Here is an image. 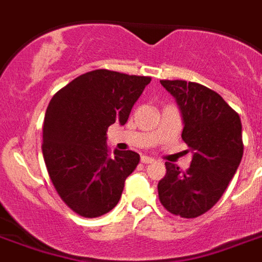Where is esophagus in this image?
<instances>
[{
    "label": "esophagus",
    "instance_id": "1",
    "mask_svg": "<svg viewBox=\"0 0 262 262\" xmlns=\"http://www.w3.org/2000/svg\"><path fill=\"white\" fill-rule=\"evenodd\" d=\"M141 163H144V164L155 163V159H152V158H148V156H141Z\"/></svg>",
    "mask_w": 262,
    "mask_h": 262
}]
</instances>
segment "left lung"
<instances>
[{
  "instance_id": "obj_1",
  "label": "left lung",
  "mask_w": 262,
  "mask_h": 262,
  "mask_svg": "<svg viewBox=\"0 0 262 262\" xmlns=\"http://www.w3.org/2000/svg\"><path fill=\"white\" fill-rule=\"evenodd\" d=\"M177 99L183 118L182 140L193 152L183 171L166 162L158 183L159 200L170 213L193 219L223 195L244 155L239 114L217 92L185 80H160Z\"/></svg>"
}]
</instances>
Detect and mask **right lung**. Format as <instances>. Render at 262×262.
<instances>
[{
	"instance_id": "obj_1",
	"label": "right lung",
	"mask_w": 262,
	"mask_h": 262,
	"mask_svg": "<svg viewBox=\"0 0 262 262\" xmlns=\"http://www.w3.org/2000/svg\"><path fill=\"white\" fill-rule=\"evenodd\" d=\"M149 81L148 76L96 69L51 98L43 122V158L55 190L77 215L98 217L118 204L140 156L117 149L111 155L107 129L126 123Z\"/></svg>"
}]
</instances>
